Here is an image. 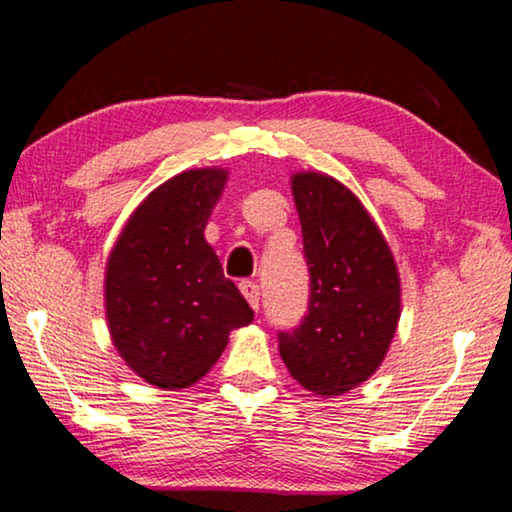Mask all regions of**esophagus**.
I'll use <instances>...</instances> for the list:
<instances>
[{
  "mask_svg": "<svg viewBox=\"0 0 512 512\" xmlns=\"http://www.w3.org/2000/svg\"><path fill=\"white\" fill-rule=\"evenodd\" d=\"M240 291H242V296L247 298V303L254 307V310H258V300H261V291H258V284L251 282V279H242Z\"/></svg>",
  "mask_w": 512,
  "mask_h": 512,
  "instance_id": "34e87169",
  "label": "esophagus"
}]
</instances>
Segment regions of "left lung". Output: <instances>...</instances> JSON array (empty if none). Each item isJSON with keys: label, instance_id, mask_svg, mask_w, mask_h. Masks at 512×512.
<instances>
[{"label": "left lung", "instance_id": "1", "mask_svg": "<svg viewBox=\"0 0 512 512\" xmlns=\"http://www.w3.org/2000/svg\"><path fill=\"white\" fill-rule=\"evenodd\" d=\"M293 198L310 270L307 314L279 331L293 380L333 398L380 366L401 317V282L389 244L359 198L331 177L296 174Z\"/></svg>", "mask_w": 512, "mask_h": 512}]
</instances>
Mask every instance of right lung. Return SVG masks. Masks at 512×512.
I'll return each mask as SVG.
<instances>
[{
	"label": "right lung",
	"instance_id": "1",
	"mask_svg": "<svg viewBox=\"0 0 512 512\" xmlns=\"http://www.w3.org/2000/svg\"><path fill=\"white\" fill-rule=\"evenodd\" d=\"M226 177L223 170H188L167 179L135 209L109 256L111 340L153 387H191L219 361L228 333L254 321L205 242Z\"/></svg>",
	"mask_w": 512,
	"mask_h": 512
}]
</instances>
